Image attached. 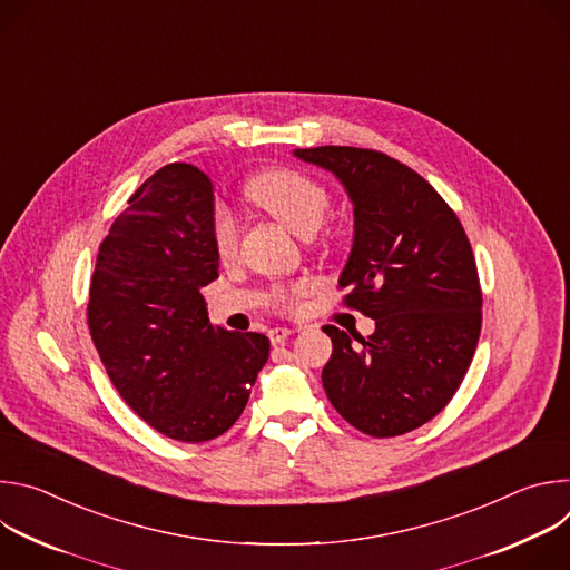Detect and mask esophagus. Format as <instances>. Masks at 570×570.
Here are the masks:
<instances>
[{
  "label": "esophagus",
  "mask_w": 570,
  "mask_h": 570,
  "mask_svg": "<svg viewBox=\"0 0 570 570\" xmlns=\"http://www.w3.org/2000/svg\"><path fill=\"white\" fill-rule=\"evenodd\" d=\"M288 336H293V330H286V327H275V330L268 332L271 345H279V343H284Z\"/></svg>",
  "instance_id": "1"
}]
</instances>
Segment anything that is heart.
Wrapping results in <instances>:
<instances>
[{"mask_svg": "<svg viewBox=\"0 0 570 570\" xmlns=\"http://www.w3.org/2000/svg\"><path fill=\"white\" fill-rule=\"evenodd\" d=\"M248 194L266 212H271L279 223H284L293 234H313L330 207V196L315 180L304 174L277 169L257 176ZM214 250L220 259H232L238 246V225L229 209L218 207L212 225Z\"/></svg>", "mask_w": 570, "mask_h": 570, "instance_id": "heart-1", "label": "heart"}]
</instances>
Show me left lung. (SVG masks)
<instances>
[{
  "mask_svg": "<svg viewBox=\"0 0 570 570\" xmlns=\"http://www.w3.org/2000/svg\"><path fill=\"white\" fill-rule=\"evenodd\" d=\"M330 171L354 209L338 284L374 332L322 327L334 343L322 385L334 409L372 438L433 420L460 387L480 336L482 295L469 238L442 196L413 169L367 148H295Z\"/></svg>",
  "mask_w": 570,
  "mask_h": 570,
  "instance_id": "obj_1",
  "label": "left lung"
}]
</instances>
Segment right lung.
Segmentation results:
<instances>
[{"label": "right lung", "mask_w": 570, "mask_h": 570, "mask_svg": "<svg viewBox=\"0 0 570 570\" xmlns=\"http://www.w3.org/2000/svg\"><path fill=\"white\" fill-rule=\"evenodd\" d=\"M214 185L185 161L161 167L104 238L88 324L121 399L178 442L223 435L268 361L264 334L214 327L200 288L218 277Z\"/></svg>", "instance_id": "obj_1"}]
</instances>
